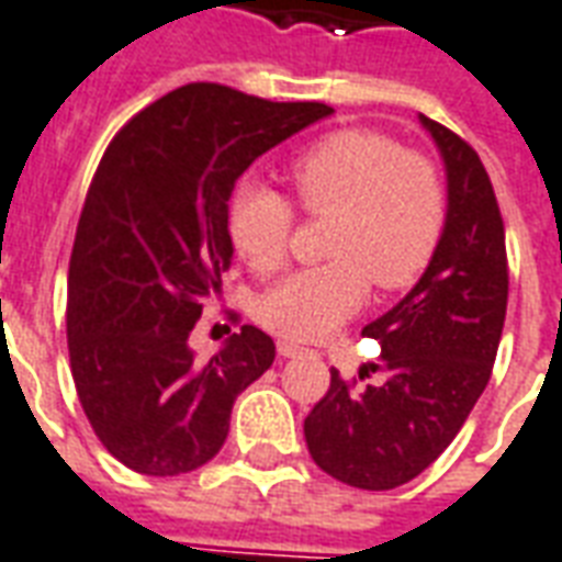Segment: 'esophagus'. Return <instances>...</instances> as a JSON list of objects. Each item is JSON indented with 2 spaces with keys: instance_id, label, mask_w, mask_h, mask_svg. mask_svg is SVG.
Here are the masks:
<instances>
[{
  "instance_id": "esophagus-1",
  "label": "esophagus",
  "mask_w": 562,
  "mask_h": 562,
  "mask_svg": "<svg viewBox=\"0 0 562 562\" xmlns=\"http://www.w3.org/2000/svg\"><path fill=\"white\" fill-rule=\"evenodd\" d=\"M305 353V347H299L293 341H278V356H284V359H293V356Z\"/></svg>"
}]
</instances>
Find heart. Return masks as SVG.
<instances>
[{
  "label": "heart",
  "instance_id": "heart-1",
  "mask_svg": "<svg viewBox=\"0 0 562 562\" xmlns=\"http://www.w3.org/2000/svg\"><path fill=\"white\" fill-rule=\"evenodd\" d=\"M290 182L311 215H331V263L299 269L269 286L257 321L266 329L317 341L362 308L368 281L383 290L407 286L431 260L443 231V186L428 158L376 131L326 134L290 164ZM293 206L260 182L233 196L231 239L260 272L284 263Z\"/></svg>",
  "mask_w": 562,
  "mask_h": 562
}]
</instances>
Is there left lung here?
<instances>
[{"instance_id": "8db88e82", "label": "left lung", "mask_w": 562, "mask_h": 562, "mask_svg": "<svg viewBox=\"0 0 562 562\" xmlns=\"http://www.w3.org/2000/svg\"><path fill=\"white\" fill-rule=\"evenodd\" d=\"M419 122L443 158V233L411 293L362 329L380 344V362L368 366L380 380L356 386L331 371L305 419L314 464L366 491L398 488L452 443L488 386L509 299L506 233L485 167L440 122L422 113Z\"/></svg>"}]
</instances>
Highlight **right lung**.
Wrapping results in <instances>:
<instances>
[{
    "label": "right lung",
    "instance_id": "add662e5",
    "mask_svg": "<svg viewBox=\"0 0 562 562\" xmlns=\"http://www.w3.org/2000/svg\"><path fill=\"white\" fill-rule=\"evenodd\" d=\"M331 113L188 83L140 110L104 151L68 269V353L86 419L131 470L179 476L212 461L236 395L272 366L276 344L257 326L209 362L188 338L233 263L236 179Z\"/></svg>",
    "mask_w": 562,
    "mask_h": 562
}]
</instances>
